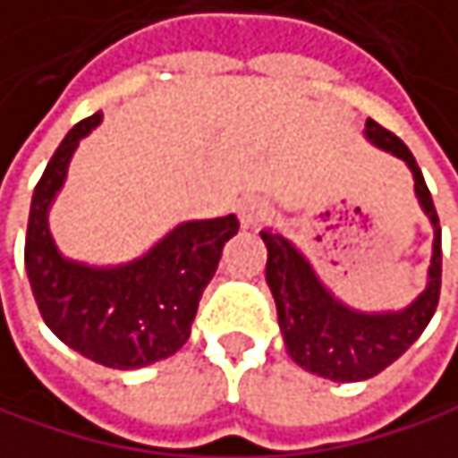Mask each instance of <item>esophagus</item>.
<instances>
[{"instance_id":"1","label":"esophagus","mask_w":458,"mask_h":458,"mask_svg":"<svg viewBox=\"0 0 458 458\" xmlns=\"http://www.w3.org/2000/svg\"><path fill=\"white\" fill-rule=\"evenodd\" d=\"M268 211H271V206H268L263 198H247V200L239 206V216H242V225H244V227L260 225V222L268 216Z\"/></svg>"}]
</instances>
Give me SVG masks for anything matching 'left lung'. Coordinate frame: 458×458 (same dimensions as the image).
Returning <instances> with one entry per match:
<instances>
[{
    "mask_svg": "<svg viewBox=\"0 0 458 458\" xmlns=\"http://www.w3.org/2000/svg\"><path fill=\"white\" fill-rule=\"evenodd\" d=\"M368 139L381 149L403 157L416 179V195L435 225L432 266L427 290L400 314H360L338 303L314 276L306 258L274 231H260L268 247L266 282L276 301L279 327L287 344V354L306 370L330 381H365L378 376L394 360H400L435 317L440 301V219L421 176V168L400 136L368 117Z\"/></svg>",
    "mask_w": 458,
    "mask_h": 458,
    "instance_id": "obj_1",
    "label": "left lung"
}]
</instances>
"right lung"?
Segmentation results:
<instances>
[{
  "label": "right lung",
  "instance_id": "add662e5",
  "mask_svg": "<svg viewBox=\"0 0 458 458\" xmlns=\"http://www.w3.org/2000/svg\"><path fill=\"white\" fill-rule=\"evenodd\" d=\"M98 120L101 112L80 120L64 136L34 187L26 274L45 325L69 349L98 365L133 370L184 346L222 247L239 233V216L184 222L141 260L120 268H88L64 260L47 233V206L64 184L77 141Z\"/></svg>",
  "mask_w": 458,
  "mask_h": 458
}]
</instances>
